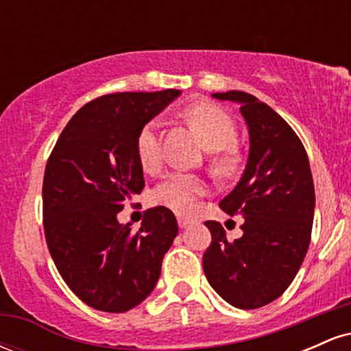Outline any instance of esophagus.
I'll return each instance as SVG.
<instances>
[{
	"instance_id": "esophagus-1",
	"label": "esophagus",
	"mask_w": 351,
	"mask_h": 351,
	"mask_svg": "<svg viewBox=\"0 0 351 351\" xmlns=\"http://www.w3.org/2000/svg\"><path fill=\"white\" fill-rule=\"evenodd\" d=\"M191 223H193V219H189V217H186V216L178 215V224H180V228H188Z\"/></svg>"
}]
</instances>
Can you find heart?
I'll list each match as a JSON object with an SVG mask.
<instances>
[{
  "label": "heart",
  "mask_w": 351,
  "mask_h": 351,
  "mask_svg": "<svg viewBox=\"0 0 351 351\" xmlns=\"http://www.w3.org/2000/svg\"><path fill=\"white\" fill-rule=\"evenodd\" d=\"M184 119L201 135L209 150L217 152L215 158L217 170H231L236 163L234 153L229 148L237 136L234 119L221 107L206 102L188 107L184 110ZM158 128L160 123L152 120L140 128L135 140L136 158L147 173L156 171L162 165V138ZM204 193L206 183L198 175L173 171L153 188L152 201L176 213H186L193 208L195 199Z\"/></svg>",
  "instance_id": "b5f03b06"
}]
</instances>
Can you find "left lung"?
I'll return each instance as SVG.
<instances>
[{
	"instance_id": "8db88e82",
	"label": "left lung",
	"mask_w": 351,
	"mask_h": 351,
	"mask_svg": "<svg viewBox=\"0 0 351 351\" xmlns=\"http://www.w3.org/2000/svg\"><path fill=\"white\" fill-rule=\"evenodd\" d=\"M213 97L239 104L251 147L239 183L219 203L244 217L243 236L228 241L219 223H204L211 231L204 276L232 307L259 308L285 292L304 263L315 209L312 171L300 138L267 104L241 90Z\"/></svg>"
}]
</instances>
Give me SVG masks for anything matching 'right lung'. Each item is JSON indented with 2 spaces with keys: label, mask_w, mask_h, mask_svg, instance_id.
I'll use <instances>...</instances> for the list:
<instances>
[{
  "label": "right lung",
  "mask_w": 351,
  "mask_h": 351,
  "mask_svg": "<svg viewBox=\"0 0 351 351\" xmlns=\"http://www.w3.org/2000/svg\"><path fill=\"white\" fill-rule=\"evenodd\" d=\"M181 94L119 92L79 108L47 160L44 234L64 282L84 304L122 313L150 295L178 234L168 208L145 211L132 231L117 215L145 186L135 152L140 128Z\"/></svg>",
  "instance_id": "right-lung-1"
}]
</instances>
